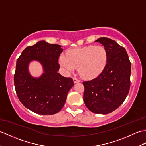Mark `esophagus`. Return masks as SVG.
<instances>
[{"label": "esophagus", "instance_id": "34e87169", "mask_svg": "<svg viewBox=\"0 0 146 146\" xmlns=\"http://www.w3.org/2000/svg\"><path fill=\"white\" fill-rule=\"evenodd\" d=\"M73 81H74V83H79V82H80V80H79V79H78L77 78H73Z\"/></svg>", "mask_w": 146, "mask_h": 146}]
</instances>
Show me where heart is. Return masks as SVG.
Returning <instances> with one entry per match:
<instances>
[{
	"label": "heart",
	"mask_w": 146,
	"mask_h": 146,
	"mask_svg": "<svg viewBox=\"0 0 146 146\" xmlns=\"http://www.w3.org/2000/svg\"><path fill=\"white\" fill-rule=\"evenodd\" d=\"M108 55L104 46H88L71 50L67 56L61 55L60 63L67 73L74 72L78 67L79 73L84 78H96L106 66Z\"/></svg>",
	"instance_id": "obj_1"
}]
</instances>
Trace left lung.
<instances>
[{
	"mask_svg": "<svg viewBox=\"0 0 146 146\" xmlns=\"http://www.w3.org/2000/svg\"><path fill=\"white\" fill-rule=\"evenodd\" d=\"M96 42L107 50L106 68L96 78L83 81V100L90 111L106 114L116 110L126 99L131 86V63L124 47L106 37Z\"/></svg>",
	"mask_w": 146,
	"mask_h": 146,
	"instance_id": "obj_1",
	"label": "left lung"
}]
</instances>
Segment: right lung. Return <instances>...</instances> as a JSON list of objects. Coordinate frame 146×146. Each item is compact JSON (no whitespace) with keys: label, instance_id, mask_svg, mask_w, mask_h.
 Listing matches in <instances>:
<instances>
[{"label":"right lung","instance_id":"right-lung-1","mask_svg":"<svg viewBox=\"0 0 146 146\" xmlns=\"http://www.w3.org/2000/svg\"><path fill=\"white\" fill-rule=\"evenodd\" d=\"M62 52L61 45L40 41L27 47L17 60L13 78L17 95L23 106L33 113L42 115L58 113L74 85L72 78L57 72ZM32 60H38L44 67V73L38 79L28 73V64Z\"/></svg>","mask_w":146,"mask_h":146}]
</instances>
